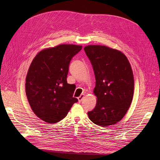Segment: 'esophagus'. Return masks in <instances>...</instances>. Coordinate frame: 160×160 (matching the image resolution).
Returning a JSON list of instances; mask_svg holds the SVG:
<instances>
[{"instance_id": "obj_1", "label": "esophagus", "mask_w": 160, "mask_h": 160, "mask_svg": "<svg viewBox=\"0 0 160 160\" xmlns=\"http://www.w3.org/2000/svg\"><path fill=\"white\" fill-rule=\"evenodd\" d=\"M83 97H84V95H81L78 98V102H82V99L83 98Z\"/></svg>"}]
</instances>
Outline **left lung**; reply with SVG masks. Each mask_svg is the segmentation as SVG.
Masks as SVG:
<instances>
[{
	"instance_id": "8db88e82",
	"label": "left lung",
	"mask_w": 160,
	"mask_h": 160,
	"mask_svg": "<svg viewBox=\"0 0 160 160\" xmlns=\"http://www.w3.org/2000/svg\"><path fill=\"white\" fill-rule=\"evenodd\" d=\"M84 51L95 76L97 104L88 113L89 119L106 127L120 121L131 104L134 80L130 62L123 53L104 45H88Z\"/></svg>"
}]
</instances>
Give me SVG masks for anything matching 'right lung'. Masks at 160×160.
<instances>
[{
    "instance_id": "1",
    "label": "right lung",
    "mask_w": 160,
    "mask_h": 160,
    "mask_svg": "<svg viewBox=\"0 0 160 160\" xmlns=\"http://www.w3.org/2000/svg\"><path fill=\"white\" fill-rule=\"evenodd\" d=\"M80 45L63 44L40 51L33 58L27 75L25 90L32 111L52 124L67 116L74 103L75 87L67 82L71 59Z\"/></svg>"
}]
</instances>
